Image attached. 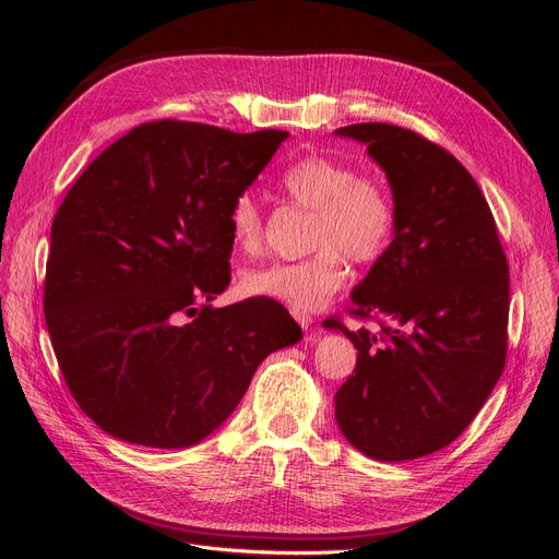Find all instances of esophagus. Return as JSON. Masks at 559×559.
<instances>
[{"label": "esophagus", "instance_id": "obj_1", "mask_svg": "<svg viewBox=\"0 0 559 559\" xmlns=\"http://www.w3.org/2000/svg\"><path fill=\"white\" fill-rule=\"evenodd\" d=\"M292 314H295V319L301 324V329H310L312 326V317L308 312H301V310H292Z\"/></svg>", "mask_w": 559, "mask_h": 559}]
</instances>
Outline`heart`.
<instances>
[{"mask_svg": "<svg viewBox=\"0 0 559 559\" xmlns=\"http://www.w3.org/2000/svg\"><path fill=\"white\" fill-rule=\"evenodd\" d=\"M281 190L292 205L312 213L308 258L272 262L242 274L249 297H267L292 310L324 306L346 278V262L369 264L383 258L394 240L396 203L390 188L371 174L326 154H308L281 174ZM228 233L245 253L264 242V213L251 192L228 205Z\"/></svg>", "mask_w": 559, "mask_h": 559, "instance_id": "1", "label": "heart"}]
</instances>
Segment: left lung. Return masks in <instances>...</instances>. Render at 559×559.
Masks as SVG:
<instances>
[{
	"label": "left lung",
	"instance_id": "obj_1",
	"mask_svg": "<svg viewBox=\"0 0 559 559\" xmlns=\"http://www.w3.org/2000/svg\"><path fill=\"white\" fill-rule=\"evenodd\" d=\"M367 144L396 203L390 249L350 295L354 376L335 394L360 453L403 462L449 447L485 405L508 356L510 272L489 203L464 165L424 135L383 122L335 131Z\"/></svg>",
	"mask_w": 559,
	"mask_h": 559
}]
</instances>
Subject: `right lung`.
<instances>
[{
    "label": "right lung",
    "mask_w": 559,
    "mask_h": 559,
    "mask_svg": "<svg viewBox=\"0 0 559 559\" xmlns=\"http://www.w3.org/2000/svg\"><path fill=\"white\" fill-rule=\"evenodd\" d=\"M287 135L144 122L56 211L47 331L74 401L108 435L194 447L238 407L258 365L301 340L274 299L211 306L230 281L228 205Z\"/></svg>",
    "instance_id": "add662e5"
}]
</instances>
